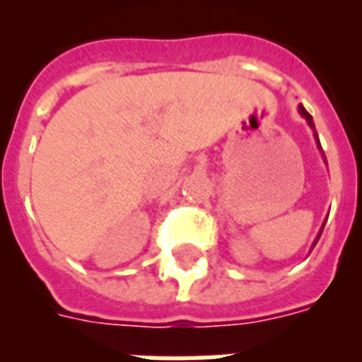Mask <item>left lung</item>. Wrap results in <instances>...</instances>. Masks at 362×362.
Masks as SVG:
<instances>
[{
  "instance_id": "left-lung-1",
  "label": "left lung",
  "mask_w": 362,
  "mask_h": 362,
  "mask_svg": "<svg viewBox=\"0 0 362 362\" xmlns=\"http://www.w3.org/2000/svg\"><path fill=\"white\" fill-rule=\"evenodd\" d=\"M298 112H300V115H303L304 118H306V122H308L310 127L314 129V120H312V116H310V112H308V110H306V109H304L303 105H298ZM315 136H317V135H315ZM317 142H320V141H317ZM320 148H321V146H320ZM315 242H317V240H315Z\"/></svg>"
}]
</instances>
